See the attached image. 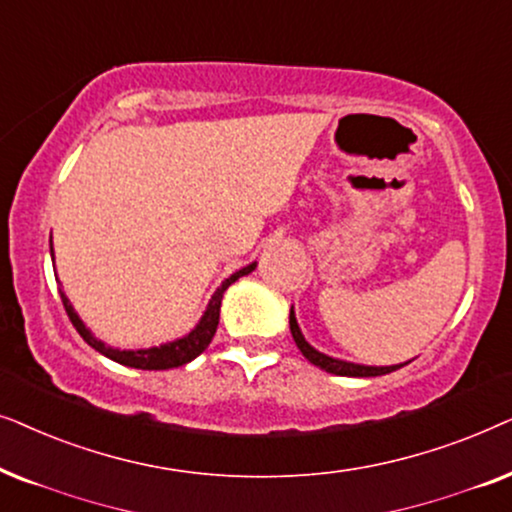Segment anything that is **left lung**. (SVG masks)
<instances>
[{
    "label": "left lung",
    "instance_id": "1",
    "mask_svg": "<svg viewBox=\"0 0 512 512\" xmlns=\"http://www.w3.org/2000/svg\"><path fill=\"white\" fill-rule=\"evenodd\" d=\"M290 332H292V339H295L297 349L302 351V356L313 363L320 370L330 372V374H339V377H381V374H388V372H395L398 367L403 365H391V367H367V365H356V363H346V360H337V358H330L325 356V353H320L309 346V342L302 337V332H299V325L295 320V311L290 309Z\"/></svg>",
    "mask_w": 512,
    "mask_h": 512
}]
</instances>
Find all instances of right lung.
<instances>
[{"instance_id": "add662e5", "label": "right lung", "mask_w": 512, "mask_h": 512, "mask_svg": "<svg viewBox=\"0 0 512 512\" xmlns=\"http://www.w3.org/2000/svg\"><path fill=\"white\" fill-rule=\"evenodd\" d=\"M51 255H53V248H51ZM255 269V264H248V267H243L241 271H236L234 276H229L227 281H224L217 292L210 299L206 313H203L201 323L194 327L192 332H189L187 337L177 339V342H170V344H163V346H154V349H140V351H119V349H112V346H105L102 342H98L91 332L86 330V325L81 323L77 313H74L70 299H67L63 292H60V299H63V306L67 311V316H70L72 325L77 327V332L81 337H84V342L88 346H93L95 351H100L102 356L117 360L121 365H128V367H138V370H170V367H180V365H187L189 360H194L199 353H203L208 349V344L213 342L215 337V330H217V323H220V304H222V297H224V290L229 288L231 283H236L238 278L250 274V271Z\"/></svg>"}]
</instances>
